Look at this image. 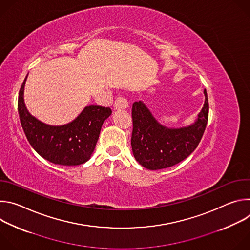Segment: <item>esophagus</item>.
<instances>
[{
    "instance_id": "esophagus-1",
    "label": "esophagus",
    "mask_w": 250,
    "mask_h": 250,
    "mask_svg": "<svg viewBox=\"0 0 250 250\" xmlns=\"http://www.w3.org/2000/svg\"><path fill=\"white\" fill-rule=\"evenodd\" d=\"M114 106L116 110H121V109H126L128 106V103H127V100L125 98V97H118L116 98L115 100V103H114Z\"/></svg>"
}]
</instances>
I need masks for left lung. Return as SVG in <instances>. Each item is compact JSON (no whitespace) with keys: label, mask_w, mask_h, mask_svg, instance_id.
I'll return each mask as SVG.
<instances>
[{"label":"left lung","mask_w":250,"mask_h":250,"mask_svg":"<svg viewBox=\"0 0 250 250\" xmlns=\"http://www.w3.org/2000/svg\"><path fill=\"white\" fill-rule=\"evenodd\" d=\"M205 104L192 125L167 128L161 125L142 102H134L131 109V148L134 158L149 170L171 167L187 158L198 146L207 126L208 101L205 89Z\"/></svg>","instance_id":"1"}]
</instances>
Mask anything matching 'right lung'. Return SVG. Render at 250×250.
Instances as JSON below:
<instances>
[{
    "label": "right lung",
    "instance_id": "add662e5",
    "mask_svg": "<svg viewBox=\"0 0 250 250\" xmlns=\"http://www.w3.org/2000/svg\"><path fill=\"white\" fill-rule=\"evenodd\" d=\"M23 80L19 93L18 110L24 134L44 159L59 165H80L88 161L99 139L103 123L112 115L110 108L89 105L73 121L60 126L45 125L32 117L23 103Z\"/></svg>",
    "mask_w": 250,
    "mask_h": 250
}]
</instances>
